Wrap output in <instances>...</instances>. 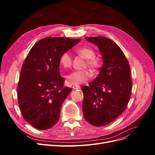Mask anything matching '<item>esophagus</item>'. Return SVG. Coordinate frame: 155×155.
Returning a JSON list of instances; mask_svg holds the SVG:
<instances>
[{"instance_id":"34e87169","label":"esophagus","mask_w":155,"mask_h":155,"mask_svg":"<svg viewBox=\"0 0 155 155\" xmlns=\"http://www.w3.org/2000/svg\"><path fill=\"white\" fill-rule=\"evenodd\" d=\"M72 88L73 89H79L80 88V87L78 86V85H74L72 87Z\"/></svg>"}]
</instances>
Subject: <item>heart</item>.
<instances>
[{"instance_id": "b5f03b06", "label": "heart", "mask_w": 155, "mask_h": 155, "mask_svg": "<svg viewBox=\"0 0 155 155\" xmlns=\"http://www.w3.org/2000/svg\"><path fill=\"white\" fill-rule=\"evenodd\" d=\"M77 52L83 58L87 59V64L92 69H97L100 66V61L94 57L95 51L90 47H81L78 49ZM72 58L68 51L63 53L60 58V64L64 68H68L72 65ZM91 73L87 70H76L70 72L66 76V81L70 85H78L85 82L90 78Z\"/></svg>"}]
</instances>
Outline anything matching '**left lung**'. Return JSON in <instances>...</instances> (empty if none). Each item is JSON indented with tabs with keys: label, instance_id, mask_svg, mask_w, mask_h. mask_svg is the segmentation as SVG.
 Masks as SVG:
<instances>
[{
	"label": "left lung",
	"instance_id": "obj_1",
	"mask_svg": "<svg viewBox=\"0 0 155 155\" xmlns=\"http://www.w3.org/2000/svg\"><path fill=\"white\" fill-rule=\"evenodd\" d=\"M85 39L99 48L103 65L88 86L81 87L83 112L90 124L104 126L126 109L132 90L130 66L123 51L113 41L100 36Z\"/></svg>",
	"mask_w": 155,
	"mask_h": 155
}]
</instances>
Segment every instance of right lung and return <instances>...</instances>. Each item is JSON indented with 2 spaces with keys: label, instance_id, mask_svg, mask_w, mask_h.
Listing matches in <instances>:
<instances>
[{
  "label": "right lung",
  "instance_id": "obj_1",
  "mask_svg": "<svg viewBox=\"0 0 155 155\" xmlns=\"http://www.w3.org/2000/svg\"><path fill=\"white\" fill-rule=\"evenodd\" d=\"M81 39L46 37L31 48L23 63L17 87L18 103L23 118L39 130L53 127L71 88L63 87L60 76L61 55Z\"/></svg>",
  "mask_w": 155,
  "mask_h": 155
}]
</instances>
